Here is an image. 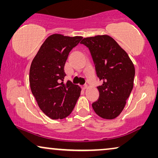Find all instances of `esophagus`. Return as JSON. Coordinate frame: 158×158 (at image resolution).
Instances as JSON below:
<instances>
[{
    "instance_id": "obj_1",
    "label": "esophagus",
    "mask_w": 158,
    "mask_h": 158,
    "mask_svg": "<svg viewBox=\"0 0 158 158\" xmlns=\"http://www.w3.org/2000/svg\"><path fill=\"white\" fill-rule=\"evenodd\" d=\"M81 88L83 90H85L87 88V85H81Z\"/></svg>"
}]
</instances>
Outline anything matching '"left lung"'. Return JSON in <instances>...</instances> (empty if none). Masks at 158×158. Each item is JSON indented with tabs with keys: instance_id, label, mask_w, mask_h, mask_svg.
<instances>
[{
	"instance_id": "1",
	"label": "left lung",
	"mask_w": 158,
	"mask_h": 158,
	"mask_svg": "<svg viewBox=\"0 0 158 158\" xmlns=\"http://www.w3.org/2000/svg\"><path fill=\"white\" fill-rule=\"evenodd\" d=\"M89 49L97 77L103 81L98 85L99 97L92 103L96 114L113 119L121 114L134 85L135 70L127 53L113 38L98 35L81 42Z\"/></svg>"
}]
</instances>
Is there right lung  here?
<instances>
[{
	"label": "right lung",
	"mask_w": 158,
	"mask_h": 158,
	"mask_svg": "<svg viewBox=\"0 0 158 158\" xmlns=\"http://www.w3.org/2000/svg\"><path fill=\"white\" fill-rule=\"evenodd\" d=\"M82 36L55 34L44 41L32 60L29 83L40 109L52 119L70 115L81 95V88L70 81L63 83L64 64L70 52Z\"/></svg>",
	"instance_id": "right-lung-1"
}]
</instances>
